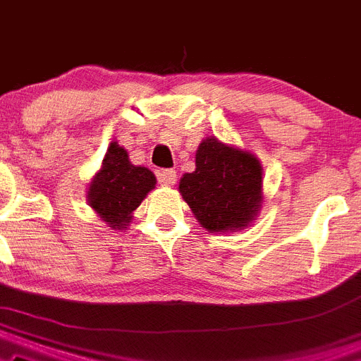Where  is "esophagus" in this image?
<instances>
[{
	"instance_id": "esophagus-1",
	"label": "esophagus",
	"mask_w": 361,
	"mask_h": 361,
	"mask_svg": "<svg viewBox=\"0 0 361 361\" xmlns=\"http://www.w3.org/2000/svg\"><path fill=\"white\" fill-rule=\"evenodd\" d=\"M177 180V172L176 170H161L158 172V182L161 185H173Z\"/></svg>"
}]
</instances>
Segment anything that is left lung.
Masks as SVG:
<instances>
[{
  "instance_id": "left-lung-1",
  "label": "left lung",
  "mask_w": 361,
  "mask_h": 361,
  "mask_svg": "<svg viewBox=\"0 0 361 361\" xmlns=\"http://www.w3.org/2000/svg\"><path fill=\"white\" fill-rule=\"evenodd\" d=\"M195 158V172L180 177L179 192L196 221L210 233L247 229L264 205L257 156L208 135L200 142Z\"/></svg>"
}]
</instances>
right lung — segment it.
Here are the masks:
<instances>
[{
	"label": "right lung",
	"mask_w": 361,
	"mask_h": 361,
	"mask_svg": "<svg viewBox=\"0 0 361 361\" xmlns=\"http://www.w3.org/2000/svg\"><path fill=\"white\" fill-rule=\"evenodd\" d=\"M154 188V173L146 166L133 165L125 147L113 140L88 184L87 202L109 228L123 231L132 222L133 212Z\"/></svg>",
	"instance_id": "add662e5"
}]
</instances>
